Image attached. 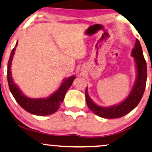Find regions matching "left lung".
Here are the masks:
<instances>
[{"label":"left lung","mask_w":152,"mask_h":152,"mask_svg":"<svg viewBox=\"0 0 152 152\" xmlns=\"http://www.w3.org/2000/svg\"><path fill=\"white\" fill-rule=\"evenodd\" d=\"M132 56L135 61L137 76L135 83L128 96L118 104L108 107H102L95 104L88 94L87 88L85 91L87 104L90 110L99 117L106 119L119 118L132 110L141 101L145 89L147 81V64L139 39H136L135 46L132 49Z\"/></svg>","instance_id":"left-lung-1"}]
</instances>
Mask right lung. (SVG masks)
Returning <instances> with one entry per match:
<instances>
[{
  "label": "right lung",
  "mask_w": 152,
  "mask_h": 152,
  "mask_svg": "<svg viewBox=\"0 0 152 152\" xmlns=\"http://www.w3.org/2000/svg\"><path fill=\"white\" fill-rule=\"evenodd\" d=\"M17 45L18 42L11 51L7 65V80L11 93L17 102L19 104V105L27 112L35 115H39V116H45V115L53 114L58 109L61 104L63 102L65 94L69 87H71L76 76L74 75L69 78L63 79V81L58 90L56 91L51 96H50L48 98H28L14 83L12 76H11V63H12L13 56L15 54V48L17 47Z\"/></svg>",
  "instance_id": "right-lung-1"
}]
</instances>
